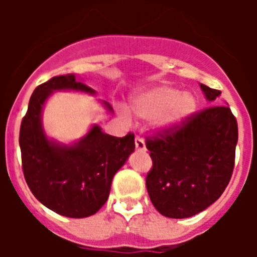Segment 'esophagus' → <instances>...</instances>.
<instances>
[{
	"instance_id": "1",
	"label": "esophagus",
	"mask_w": 257,
	"mask_h": 257,
	"mask_svg": "<svg viewBox=\"0 0 257 257\" xmlns=\"http://www.w3.org/2000/svg\"><path fill=\"white\" fill-rule=\"evenodd\" d=\"M135 147H136V151L138 152H145L147 151V147H145V143L142 138L139 136H136L135 138Z\"/></svg>"
}]
</instances>
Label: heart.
Returning <instances> with one entry per match:
<instances>
[{
    "label": "heart",
    "instance_id": "heart-1",
    "mask_svg": "<svg viewBox=\"0 0 257 257\" xmlns=\"http://www.w3.org/2000/svg\"><path fill=\"white\" fill-rule=\"evenodd\" d=\"M196 97L189 92L169 86H157L136 95L131 110L142 119L156 118V126L163 131L175 130L196 112Z\"/></svg>",
    "mask_w": 257,
    "mask_h": 257
}]
</instances>
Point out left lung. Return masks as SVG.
I'll return each instance as SVG.
<instances>
[{
	"label": "left lung",
	"instance_id": "8db88e82",
	"mask_svg": "<svg viewBox=\"0 0 257 257\" xmlns=\"http://www.w3.org/2000/svg\"><path fill=\"white\" fill-rule=\"evenodd\" d=\"M199 86L207 101L221 94ZM237 142V119L228 105L211 106L175 130L149 138L153 167L145 184L156 210L166 217L185 219L217 201L234 169Z\"/></svg>",
	"mask_w": 257,
	"mask_h": 257
}]
</instances>
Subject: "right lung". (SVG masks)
I'll use <instances>...</instances> for the list:
<instances>
[{
  "label": "right lung",
  "mask_w": 257,
  "mask_h": 257,
  "mask_svg": "<svg viewBox=\"0 0 257 257\" xmlns=\"http://www.w3.org/2000/svg\"><path fill=\"white\" fill-rule=\"evenodd\" d=\"M56 91L96 95L76 74L52 77L36 87L20 126L23 172L42 205L63 216L81 219L96 213L106 202L115 172L135 151V136L115 138L92 124L85 136L69 144L49 138L42 113L47 99ZM100 103L113 113L110 104Z\"/></svg>",
  "instance_id": "add662e5"
}]
</instances>
